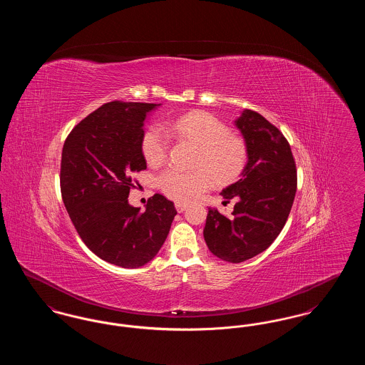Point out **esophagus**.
<instances>
[{
  "label": "esophagus",
  "instance_id": "1",
  "mask_svg": "<svg viewBox=\"0 0 365 365\" xmlns=\"http://www.w3.org/2000/svg\"><path fill=\"white\" fill-rule=\"evenodd\" d=\"M175 208H176V210H178L179 213H182V212H185V210H186L187 205H186V204H183V202H176V204H175Z\"/></svg>",
  "mask_w": 365,
  "mask_h": 365
}]
</instances>
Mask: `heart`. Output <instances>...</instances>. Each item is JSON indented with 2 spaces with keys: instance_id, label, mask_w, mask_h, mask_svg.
<instances>
[{
  "instance_id": "1",
  "label": "heart",
  "mask_w": 365,
  "mask_h": 365,
  "mask_svg": "<svg viewBox=\"0 0 365 365\" xmlns=\"http://www.w3.org/2000/svg\"><path fill=\"white\" fill-rule=\"evenodd\" d=\"M171 131L200 146L197 168L183 171L170 167L157 178L161 191L175 201H190L213 186L215 179L226 183L241 174L246 164L243 140L228 134V127L207 112H191L168 124ZM170 138L164 128L155 125L142 139V153L148 164L160 165L168 155Z\"/></svg>"
}]
</instances>
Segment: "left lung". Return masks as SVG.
<instances>
[{"label": "left lung", "mask_w": 365, "mask_h": 365, "mask_svg": "<svg viewBox=\"0 0 365 365\" xmlns=\"http://www.w3.org/2000/svg\"><path fill=\"white\" fill-rule=\"evenodd\" d=\"M242 134L247 161L240 179L222 190L237 200L230 217L208 208L204 240L220 260L242 262L277 240L293 207L297 171L289 142L260 113L243 109L234 122Z\"/></svg>", "instance_id": "8db88e82"}]
</instances>
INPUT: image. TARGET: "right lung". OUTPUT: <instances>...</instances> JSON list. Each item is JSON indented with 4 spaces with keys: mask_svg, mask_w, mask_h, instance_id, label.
<instances>
[{
    "mask_svg": "<svg viewBox=\"0 0 365 365\" xmlns=\"http://www.w3.org/2000/svg\"><path fill=\"white\" fill-rule=\"evenodd\" d=\"M161 104L103 105L71 131L61 155V195L87 247L122 268H139L156 257L176 209L161 194L145 212L128 202L130 174L146 170L143 125Z\"/></svg>",
    "mask_w": 365,
    "mask_h": 365,
    "instance_id": "right-lung-1",
    "label": "right lung"
}]
</instances>
